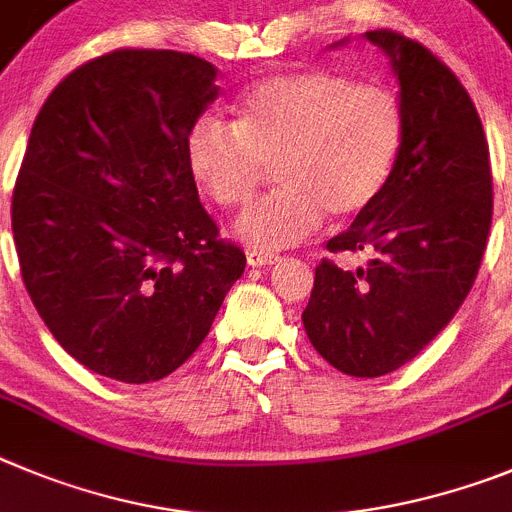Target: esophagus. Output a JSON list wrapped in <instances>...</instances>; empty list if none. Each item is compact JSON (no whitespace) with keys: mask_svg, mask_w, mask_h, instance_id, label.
<instances>
[{"mask_svg":"<svg viewBox=\"0 0 512 512\" xmlns=\"http://www.w3.org/2000/svg\"><path fill=\"white\" fill-rule=\"evenodd\" d=\"M280 257L273 255H265V252H250L247 255V265L250 267H270V265H278Z\"/></svg>","mask_w":512,"mask_h":512,"instance_id":"obj_1","label":"esophagus"}]
</instances>
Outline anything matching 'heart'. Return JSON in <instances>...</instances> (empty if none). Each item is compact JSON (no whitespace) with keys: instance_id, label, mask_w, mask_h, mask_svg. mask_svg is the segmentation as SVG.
Wrapping results in <instances>:
<instances>
[{"instance_id":"obj_1","label":"heart","mask_w":512,"mask_h":512,"mask_svg":"<svg viewBox=\"0 0 512 512\" xmlns=\"http://www.w3.org/2000/svg\"><path fill=\"white\" fill-rule=\"evenodd\" d=\"M403 137L393 91L306 68L257 81L237 101L234 127L199 119L186 137V163L206 196L229 211L247 209L275 170L280 193L247 211L234 237L280 252L313 237L326 214L334 222L365 214L393 176Z\"/></svg>"}]
</instances>
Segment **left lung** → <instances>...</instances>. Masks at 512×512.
<instances>
[{
    "label": "left lung",
    "mask_w": 512,
    "mask_h": 512,
    "mask_svg": "<svg viewBox=\"0 0 512 512\" xmlns=\"http://www.w3.org/2000/svg\"><path fill=\"white\" fill-rule=\"evenodd\" d=\"M362 38L398 78L403 150L380 199L326 245L365 252L367 262L342 270L321 260L301 319L331 367L380 377L411 362L467 298L490 234L492 173L480 114L459 78L398 32Z\"/></svg>",
    "instance_id": "obj_1"
}]
</instances>
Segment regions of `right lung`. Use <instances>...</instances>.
Segmentation results:
<instances>
[{"mask_svg": "<svg viewBox=\"0 0 512 512\" xmlns=\"http://www.w3.org/2000/svg\"><path fill=\"white\" fill-rule=\"evenodd\" d=\"M216 96L204 58L114 50L68 73L32 124L12 193L22 280L96 375L142 385L178 370L245 273L186 163Z\"/></svg>", "mask_w": 512, "mask_h": 512, "instance_id": "obj_1", "label": "right lung"}]
</instances>
